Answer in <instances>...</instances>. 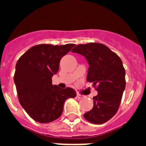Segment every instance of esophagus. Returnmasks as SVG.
Segmentation results:
<instances>
[{
  "instance_id": "esophagus-1",
  "label": "esophagus",
  "mask_w": 146,
  "mask_h": 146,
  "mask_svg": "<svg viewBox=\"0 0 146 146\" xmlns=\"http://www.w3.org/2000/svg\"><path fill=\"white\" fill-rule=\"evenodd\" d=\"M76 97H77L78 99H81V98H83V96L80 95V94H79V93H78L77 95H76Z\"/></svg>"
}]
</instances>
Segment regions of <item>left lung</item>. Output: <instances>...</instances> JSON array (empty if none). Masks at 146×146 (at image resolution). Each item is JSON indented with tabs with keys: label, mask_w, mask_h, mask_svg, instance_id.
<instances>
[{
	"label": "left lung",
	"mask_w": 146,
	"mask_h": 146,
	"mask_svg": "<svg viewBox=\"0 0 146 146\" xmlns=\"http://www.w3.org/2000/svg\"><path fill=\"white\" fill-rule=\"evenodd\" d=\"M71 51L85 56L90 65L86 80L93 83L98 92L93 98V109L83 116L91 123L103 124L117 113L125 88V71L122 60L102 43L80 44Z\"/></svg>",
	"instance_id": "1"
}]
</instances>
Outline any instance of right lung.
I'll use <instances>...</instances> for the list:
<instances>
[{
    "label": "right lung",
    "instance_id": "right-lung-1",
    "mask_svg": "<svg viewBox=\"0 0 146 146\" xmlns=\"http://www.w3.org/2000/svg\"><path fill=\"white\" fill-rule=\"evenodd\" d=\"M75 44H39L21 56L16 64L14 80L19 102L33 120L48 123L63 113L66 100L74 98L72 88L60 89L52 84L60 61Z\"/></svg>",
    "mask_w": 146,
    "mask_h": 146
}]
</instances>
